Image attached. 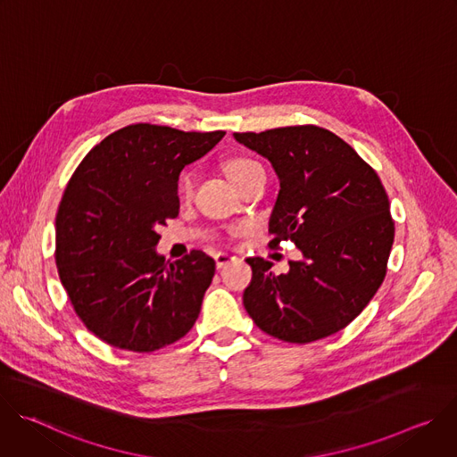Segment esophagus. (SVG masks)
I'll use <instances>...</instances> for the list:
<instances>
[{"instance_id":"esophagus-1","label":"esophagus","mask_w":457,"mask_h":457,"mask_svg":"<svg viewBox=\"0 0 457 457\" xmlns=\"http://www.w3.org/2000/svg\"><path fill=\"white\" fill-rule=\"evenodd\" d=\"M237 256L235 254H231V253H228V251H219L217 254H215V262H217V268L220 270V268H224L226 264H229V262H233Z\"/></svg>"}]
</instances>
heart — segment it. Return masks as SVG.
<instances>
[{"label":"heart","instance_id":"b5f03b06","mask_svg":"<svg viewBox=\"0 0 457 457\" xmlns=\"http://www.w3.org/2000/svg\"><path fill=\"white\" fill-rule=\"evenodd\" d=\"M256 170H262V166H260V162L253 161V159H247V157H235L231 161L226 162V171L229 175V179L237 184L240 182L242 179H245L249 173L256 171ZM191 187H193V180H191V175H184L182 179V184H180V189L184 195H189L191 193Z\"/></svg>","mask_w":457,"mask_h":457}]
</instances>
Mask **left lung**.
I'll use <instances>...</instances> for the list:
<instances>
[{
	"label": "left lung",
	"mask_w": 457,
	"mask_h": 457,
	"mask_svg": "<svg viewBox=\"0 0 457 457\" xmlns=\"http://www.w3.org/2000/svg\"><path fill=\"white\" fill-rule=\"evenodd\" d=\"M235 141L268 159L280 180L270 217L271 247L293 240L289 271L249 256L244 307L264 333L309 344L342 331L365 309L386 273L395 222L376 171L320 126H286Z\"/></svg>",
	"instance_id": "obj_1"
}]
</instances>
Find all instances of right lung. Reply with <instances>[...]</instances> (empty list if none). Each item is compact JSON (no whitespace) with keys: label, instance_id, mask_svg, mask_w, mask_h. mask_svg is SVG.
Listing matches in <instances>:
<instances>
[{"label":"right lung","instance_id":"right-lung-1","mask_svg":"<svg viewBox=\"0 0 457 457\" xmlns=\"http://www.w3.org/2000/svg\"><path fill=\"white\" fill-rule=\"evenodd\" d=\"M226 132L129 124L94 146L55 215V264L74 311L112 347L152 353L199 318L215 260L195 249L171 264L159 226L179 215V175Z\"/></svg>","mask_w":457,"mask_h":457}]
</instances>
